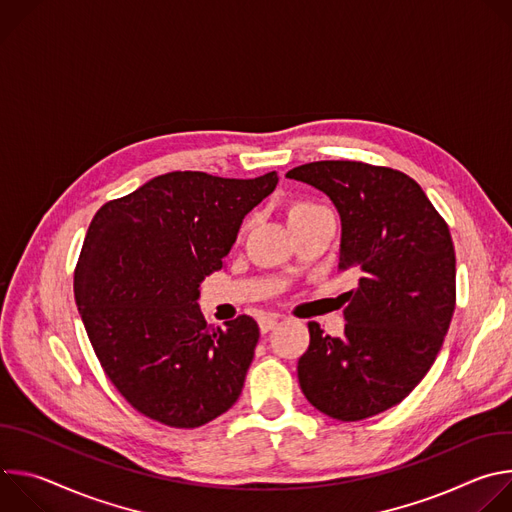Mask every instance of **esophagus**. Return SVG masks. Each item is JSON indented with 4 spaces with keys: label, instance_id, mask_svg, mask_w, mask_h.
Segmentation results:
<instances>
[{
    "label": "esophagus",
    "instance_id": "1",
    "mask_svg": "<svg viewBox=\"0 0 512 512\" xmlns=\"http://www.w3.org/2000/svg\"><path fill=\"white\" fill-rule=\"evenodd\" d=\"M277 322H279V316H277V314H265V316L259 318V330H261L263 334H267L269 330H273V328L277 326Z\"/></svg>",
    "mask_w": 512,
    "mask_h": 512
}]
</instances>
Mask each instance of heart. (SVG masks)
<instances>
[{
	"instance_id": "obj_1",
	"label": "heart",
	"mask_w": 512,
	"mask_h": 512,
	"mask_svg": "<svg viewBox=\"0 0 512 512\" xmlns=\"http://www.w3.org/2000/svg\"><path fill=\"white\" fill-rule=\"evenodd\" d=\"M318 208H322V206H320V204H316V202H310V200L294 202V204H291V206L287 208V218H289V223H294V221H298V218L308 216L310 212H314V210H318ZM247 227H249V221H245V223H243V227H241V233H239V235H243V233L247 231Z\"/></svg>"
}]
</instances>
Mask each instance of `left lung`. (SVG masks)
<instances>
[{
    "mask_svg": "<svg viewBox=\"0 0 512 512\" xmlns=\"http://www.w3.org/2000/svg\"><path fill=\"white\" fill-rule=\"evenodd\" d=\"M322 190L342 221L338 269L358 275L344 294V336L308 322L298 360L306 399L338 421H360L401 403L427 375L456 308L450 229L407 174L350 160L289 170Z\"/></svg>",
    "mask_w": 512,
    "mask_h": 512,
    "instance_id": "left-lung-1",
    "label": "left lung"
}]
</instances>
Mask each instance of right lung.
<instances>
[{
    "mask_svg": "<svg viewBox=\"0 0 512 512\" xmlns=\"http://www.w3.org/2000/svg\"><path fill=\"white\" fill-rule=\"evenodd\" d=\"M275 184V172H170L93 216L75 300L105 375L145 417L192 429L239 399L259 326L251 316L208 326L198 287L223 267L245 214Z\"/></svg>",
    "mask_w": 512,
    "mask_h": 512,
    "instance_id": "obj_1",
    "label": "right lung"
}]
</instances>
